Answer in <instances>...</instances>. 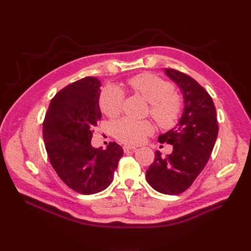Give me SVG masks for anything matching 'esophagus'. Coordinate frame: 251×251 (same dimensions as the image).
<instances>
[{
    "label": "esophagus",
    "instance_id": "obj_1",
    "mask_svg": "<svg viewBox=\"0 0 251 251\" xmlns=\"http://www.w3.org/2000/svg\"><path fill=\"white\" fill-rule=\"evenodd\" d=\"M124 151H126H126H136V148L135 147H127V146H125L124 147Z\"/></svg>",
    "mask_w": 251,
    "mask_h": 251
}]
</instances>
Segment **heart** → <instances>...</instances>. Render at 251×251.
<instances>
[{"instance_id": "obj_1", "label": "heart", "mask_w": 251, "mask_h": 251, "mask_svg": "<svg viewBox=\"0 0 251 251\" xmlns=\"http://www.w3.org/2000/svg\"><path fill=\"white\" fill-rule=\"evenodd\" d=\"M127 87L150 103V115L162 128H171L178 123L183 109L181 97L175 94L171 82L151 73H142L127 80ZM124 95L115 87H105L100 96V108L109 118L117 117L123 110ZM148 120L137 121L124 118L113 126L116 139L128 146L141 143L151 132Z\"/></svg>"}]
</instances>
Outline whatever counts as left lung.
Returning a JSON list of instances; mask_svg holds the SVG:
<instances>
[{
	"instance_id": "1",
	"label": "left lung",
	"mask_w": 251,
	"mask_h": 251,
	"mask_svg": "<svg viewBox=\"0 0 251 251\" xmlns=\"http://www.w3.org/2000/svg\"><path fill=\"white\" fill-rule=\"evenodd\" d=\"M165 73L183 93L184 111L176 126L159 136L161 143L173 144V151L165 157L156 151L147 180L159 193L178 195L193 184L206 165L219 126L214 101L205 89L177 70L166 68Z\"/></svg>"
}]
</instances>
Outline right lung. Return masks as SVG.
Here are the masks:
<instances>
[{
  "instance_id": "1",
  "label": "right lung",
  "mask_w": 251,
  "mask_h": 251,
  "mask_svg": "<svg viewBox=\"0 0 251 251\" xmlns=\"http://www.w3.org/2000/svg\"><path fill=\"white\" fill-rule=\"evenodd\" d=\"M100 79L85 77L68 85L52 98L43 123V137L52 168L64 183L82 195L107 188L123 148L110 142L105 150L91 146L101 118Z\"/></svg>"
}]
</instances>
